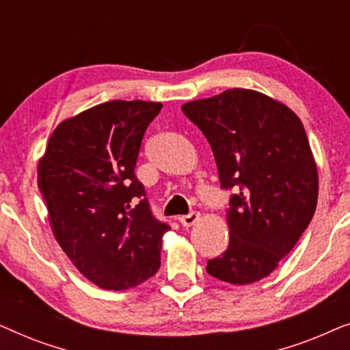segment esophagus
<instances>
[{
	"label": "esophagus",
	"mask_w": 350,
	"mask_h": 350,
	"mask_svg": "<svg viewBox=\"0 0 350 350\" xmlns=\"http://www.w3.org/2000/svg\"><path fill=\"white\" fill-rule=\"evenodd\" d=\"M199 219H200V213L193 212L189 215H183V217H180V223L183 224L185 228H191V226H194V224L198 223Z\"/></svg>",
	"instance_id": "esophagus-1"
}]
</instances>
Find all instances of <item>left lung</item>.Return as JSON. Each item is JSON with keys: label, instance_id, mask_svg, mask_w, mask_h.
<instances>
[{"label": "left lung", "instance_id": "left-lung-1", "mask_svg": "<svg viewBox=\"0 0 350 350\" xmlns=\"http://www.w3.org/2000/svg\"><path fill=\"white\" fill-rule=\"evenodd\" d=\"M181 109L212 146L221 188L239 189L226 212L229 245L207 262V272L231 285L265 279L317 207V164L303 122L286 105L252 89H228Z\"/></svg>", "mask_w": 350, "mask_h": 350}]
</instances>
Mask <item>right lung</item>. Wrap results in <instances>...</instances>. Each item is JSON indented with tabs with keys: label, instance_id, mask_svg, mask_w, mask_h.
Returning a JSON list of instances; mask_svg holds the SVG:
<instances>
[{
	"label": "right lung",
	"instance_id": "right-lung-1",
	"mask_svg": "<svg viewBox=\"0 0 350 350\" xmlns=\"http://www.w3.org/2000/svg\"><path fill=\"white\" fill-rule=\"evenodd\" d=\"M161 108L113 100L84 109L54 129L38 164L52 234L100 288H133L161 266L162 237L170 228L152 217L133 174L143 135Z\"/></svg>",
	"mask_w": 350,
	"mask_h": 350
}]
</instances>
